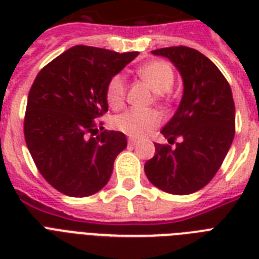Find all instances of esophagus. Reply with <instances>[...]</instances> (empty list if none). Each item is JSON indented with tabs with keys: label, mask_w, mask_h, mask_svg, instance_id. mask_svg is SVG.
I'll return each mask as SVG.
<instances>
[{
	"label": "esophagus",
	"mask_w": 259,
	"mask_h": 259,
	"mask_svg": "<svg viewBox=\"0 0 259 259\" xmlns=\"http://www.w3.org/2000/svg\"><path fill=\"white\" fill-rule=\"evenodd\" d=\"M129 144L130 145H136V144H137V140H134V138H129Z\"/></svg>",
	"instance_id": "obj_1"
}]
</instances>
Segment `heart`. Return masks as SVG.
<instances>
[{"label":"heart","instance_id":"obj_1","mask_svg":"<svg viewBox=\"0 0 259 259\" xmlns=\"http://www.w3.org/2000/svg\"><path fill=\"white\" fill-rule=\"evenodd\" d=\"M138 74L153 91L164 94L169 91L175 82L172 67L166 62L154 60L138 70ZM125 79L122 75H114L106 87V99L110 107L119 109L125 102ZM161 123V115L154 110H127L114 118V127L132 138H142L149 136Z\"/></svg>","mask_w":259,"mask_h":259}]
</instances>
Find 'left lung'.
<instances>
[{
    "label": "left lung",
    "mask_w": 259,
    "mask_h": 259,
    "mask_svg": "<svg viewBox=\"0 0 259 259\" xmlns=\"http://www.w3.org/2000/svg\"><path fill=\"white\" fill-rule=\"evenodd\" d=\"M168 58L180 72L184 91L176 113L162 127L168 142L154 144L156 154L145 162L146 177L172 195H189L212 180L235 134V105L229 82L207 56L188 47L152 51Z\"/></svg>",
    "instance_id": "left-lung-1"
}]
</instances>
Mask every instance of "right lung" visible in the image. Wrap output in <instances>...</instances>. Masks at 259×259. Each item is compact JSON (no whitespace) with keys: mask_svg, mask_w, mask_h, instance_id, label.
<instances>
[{"mask_svg":"<svg viewBox=\"0 0 259 259\" xmlns=\"http://www.w3.org/2000/svg\"><path fill=\"white\" fill-rule=\"evenodd\" d=\"M137 55L75 46L34 79L24 136L38 172L59 192L84 197L107 184L114 160L127 141L121 132L98 133L95 119L109 110V80Z\"/></svg>","mask_w":259,"mask_h":259,"instance_id":"right-lung-1","label":"right lung"}]
</instances>
